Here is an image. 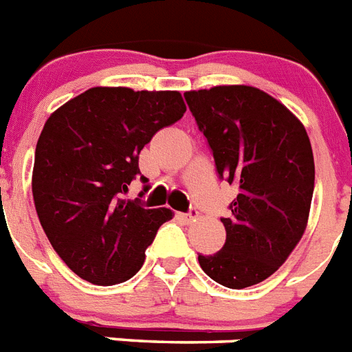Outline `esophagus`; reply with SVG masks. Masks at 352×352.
I'll return each mask as SVG.
<instances>
[{"mask_svg": "<svg viewBox=\"0 0 352 352\" xmlns=\"http://www.w3.org/2000/svg\"><path fill=\"white\" fill-rule=\"evenodd\" d=\"M182 217L185 219L187 222H194L197 217H199V212H197L196 208H192L188 213H182Z\"/></svg>", "mask_w": 352, "mask_h": 352, "instance_id": "1", "label": "esophagus"}]
</instances>
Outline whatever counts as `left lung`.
Instances as JSON below:
<instances>
[{
  "instance_id": "1",
  "label": "left lung",
  "mask_w": 352,
  "mask_h": 352,
  "mask_svg": "<svg viewBox=\"0 0 352 352\" xmlns=\"http://www.w3.org/2000/svg\"><path fill=\"white\" fill-rule=\"evenodd\" d=\"M185 99L219 178L239 185L221 219L226 242L197 260L222 287H251L274 274L305 233L315 183L310 139L285 104L254 87L192 90Z\"/></svg>"
}]
</instances>
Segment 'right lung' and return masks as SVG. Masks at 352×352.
<instances>
[{
    "mask_svg": "<svg viewBox=\"0 0 352 352\" xmlns=\"http://www.w3.org/2000/svg\"><path fill=\"white\" fill-rule=\"evenodd\" d=\"M187 107L176 90L94 87L50 116L35 147L32 192L47 240L74 274L92 285L122 283L146 260L169 208L124 199L153 135Z\"/></svg>",
    "mask_w": 352,
    "mask_h": 352,
    "instance_id": "1",
    "label": "right lung"
}]
</instances>
